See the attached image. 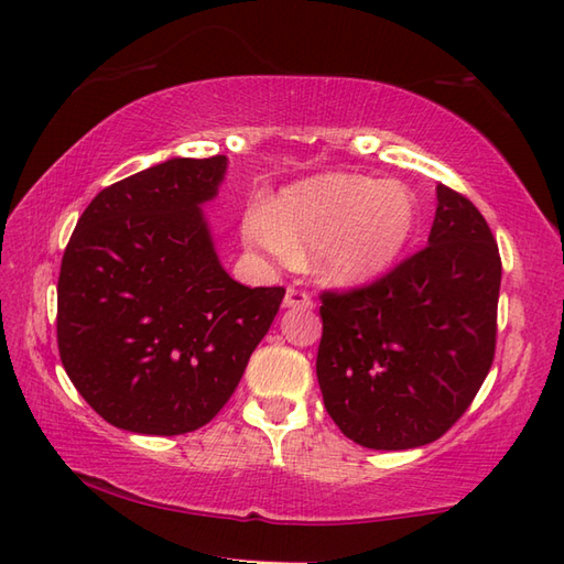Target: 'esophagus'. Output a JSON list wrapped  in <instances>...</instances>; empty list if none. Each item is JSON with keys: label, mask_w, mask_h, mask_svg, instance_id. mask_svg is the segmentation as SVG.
<instances>
[{"label": "esophagus", "mask_w": 564, "mask_h": 564, "mask_svg": "<svg viewBox=\"0 0 564 564\" xmlns=\"http://www.w3.org/2000/svg\"><path fill=\"white\" fill-rule=\"evenodd\" d=\"M313 305H315V303H313V297H310L307 291L295 289V285H289V291H285V297H283V307L310 310Z\"/></svg>", "instance_id": "obj_1"}]
</instances>
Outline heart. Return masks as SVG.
Masks as SVG:
<instances>
[{
  "label": "heart",
  "mask_w": 564,
  "mask_h": 564,
  "mask_svg": "<svg viewBox=\"0 0 564 564\" xmlns=\"http://www.w3.org/2000/svg\"><path fill=\"white\" fill-rule=\"evenodd\" d=\"M416 227V200L400 182L327 174L285 191L271 213L245 220L251 247L279 261L317 251L327 283L361 285L386 273Z\"/></svg>",
  "instance_id": "b5f03b06"
}]
</instances>
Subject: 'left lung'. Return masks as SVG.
<instances>
[{"mask_svg": "<svg viewBox=\"0 0 564 564\" xmlns=\"http://www.w3.org/2000/svg\"><path fill=\"white\" fill-rule=\"evenodd\" d=\"M429 245L378 281L319 295L317 380L358 446L406 451L441 438L492 368L501 259L482 213L436 186Z\"/></svg>", "mask_w": 564, "mask_h": 564, "instance_id": "8db88e82", "label": "left lung"}]
</instances>
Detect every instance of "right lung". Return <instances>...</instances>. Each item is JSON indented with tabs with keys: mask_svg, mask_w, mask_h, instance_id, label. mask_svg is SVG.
Returning <instances> with one entry per match:
<instances>
[{
	"mask_svg": "<svg viewBox=\"0 0 564 564\" xmlns=\"http://www.w3.org/2000/svg\"><path fill=\"white\" fill-rule=\"evenodd\" d=\"M225 154L174 158L97 194L57 279V349L106 422L150 436L196 431L232 398L285 289H247L213 249L200 206Z\"/></svg>",
	"mask_w": 564,
	"mask_h": 564,
	"instance_id": "right-lung-1",
	"label": "right lung"
}]
</instances>
